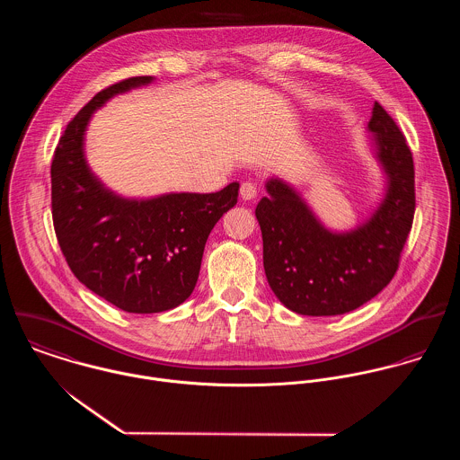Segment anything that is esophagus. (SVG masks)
<instances>
[{"label": "esophagus", "instance_id": "1", "mask_svg": "<svg viewBox=\"0 0 460 460\" xmlns=\"http://www.w3.org/2000/svg\"><path fill=\"white\" fill-rule=\"evenodd\" d=\"M257 197V186L252 182V181H246L241 184V198L250 201L253 198Z\"/></svg>", "mask_w": 460, "mask_h": 460}]
</instances>
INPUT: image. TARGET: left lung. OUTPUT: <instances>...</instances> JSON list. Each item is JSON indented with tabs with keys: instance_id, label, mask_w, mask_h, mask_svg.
<instances>
[{
	"instance_id": "obj_1",
	"label": "left lung",
	"mask_w": 460,
	"mask_h": 460,
	"mask_svg": "<svg viewBox=\"0 0 460 460\" xmlns=\"http://www.w3.org/2000/svg\"><path fill=\"white\" fill-rule=\"evenodd\" d=\"M368 131L388 175L372 217L347 234L326 230L288 184L267 182L257 205L263 269L276 297L301 315H341L376 297L394 276L414 217V163L388 111L376 102Z\"/></svg>"
}]
</instances>
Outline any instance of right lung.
<instances>
[{
  "label": "right lung",
  "instance_id": "1",
  "mask_svg": "<svg viewBox=\"0 0 460 460\" xmlns=\"http://www.w3.org/2000/svg\"><path fill=\"white\" fill-rule=\"evenodd\" d=\"M150 81L136 75L99 92L66 124L51 164L53 225L70 270L129 314L166 312L191 296L207 237L239 197V184L232 182L208 195L126 199L93 177L83 152L92 113Z\"/></svg>",
  "mask_w": 460,
  "mask_h": 460
}]
</instances>
